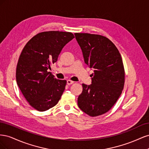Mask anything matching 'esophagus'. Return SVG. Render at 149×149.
<instances>
[{
    "mask_svg": "<svg viewBox=\"0 0 149 149\" xmlns=\"http://www.w3.org/2000/svg\"><path fill=\"white\" fill-rule=\"evenodd\" d=\"M73 83H74V81H71L70 79L67 80V84L68 85H71V84H73Z\"/></svg>",
    "mask_w": 149,
    "mask_h": 149,
    "instance_id": "esophagus-1",
    "label": "esophagus"
}]
</instances>
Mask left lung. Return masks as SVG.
Returning a JSON list of instances; mask_svg holds the SVG:
<instances>
[{
	"instance_id": "left-lung-1",
	"label": "left lung",
	"mask_w": 149,
	"mask_h": 149,
	"mask_svg": "<svg viewBox=\"0 0 149 149\" xmlns=\"http://www.w3.org/2000/svg\"><path fill=\"white\" fill-rule=\"evenodd\" d=\"M85 63L93 68L91 84H83L78 105L86 114L96 117L109 111L123 91V62L118 49L104 36L75 33Z\"/></svg>"
}]
</instances>
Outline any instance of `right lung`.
I'll return each mask as SVG.
<instances>
[{
	"instance_id": "add662e5",
	"label": "right lung",
	"mask_w": 149,
	"mask_h": 149,
	"mask_svg": "<svg viewBox=\"0 0 149 149\" xmlns=\"http://www.w3.org/2000/svg\"><path fill=\"white\" fill-rule=\"evenodd\" d=\"M74 38L71 32L43 31L31 38L22 49L17 65V83L36 110H48L60 100L66 81L55 78L47 70L56 62L63 48Z\"/></svg>"
}]
</instances>
